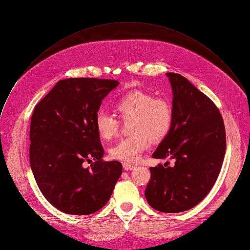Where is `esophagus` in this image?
Here are the masks:
<instances>
[{
	"instance_id": "esophagus-1",
	"label": "esophagus",
	"mask_w": 250,
	"mask_h": 250,
	"mask_svg": "<svg viewBox=\"0 0 250 250\" xmlns=\"http://www.w3.org/2000/svg\"><path fill=\"white\" fill-rule=\"evenodd\" d=\"M123 167L125 171H130V170H134L136 168V165L131 164V163H123Z\"/></svg>"
}]
</instances>
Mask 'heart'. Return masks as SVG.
Masks as SVG:
<instances>
[{
    "mask_svg": "<svg viewBox=\"0 0 250 250\" xmlns=\"http://www.w3.org/2000/svg\"><path fill=\"white\" fill-rule=\"evenodd\" d=\"M113 109L124 121H129L130 136L120 140L109 148V156L123 162H136L149 146V141L164 140L172 127L173 108L163 97L144 90H132L113 103ZM98 136L109 141L118 134L120 122L114 116L98 111L95 115Z\"/></svg>",
    "mask_w": 250,
    "mask_h": 250,
    "instance_id": "heart-1",
    "label": "heart"
}]
</instances>
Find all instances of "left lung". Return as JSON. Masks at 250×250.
<instances>
[{"mask_svg":"<svg viewBox=\"0 0 250 250\" xmlns=\"http://www.w3.org/2000/svg\"><path fill=\"white\" fill-rule=\"evenodd\" d=\"M166 75L173 91V124L153 158L174 160V165L149 168L145 196L154 209L178 213L200 203L214 186L226 136L220 111L211 99L181 74Z\"/></svg>","mask_w":250,"mask_h":250,"instance_id":"1","label":"left lung"}]
</instances>
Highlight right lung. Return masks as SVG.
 Returning <instances> with one entry per match:
<instances>
[{
  "instance_id": "obj_1",
  "label": "right lung",
  "mask_w": 250,
  "mask_h": 250,
  "mask_svg": "<svg viewBox=\"0 0 250 250\" xmlns=\"http://www.w3.org/2000/svg\"><path fill=\"white\" fill-rule=\"evenodd\" d=\"M119 84L112 79H62L35 106L31 169L46 200L64 213L102 209L123 173L122 163L102 160L104 151L94 124L103 99ZM86 161L90 168L84 167Z\"/></svg>"
}]
</instances>
